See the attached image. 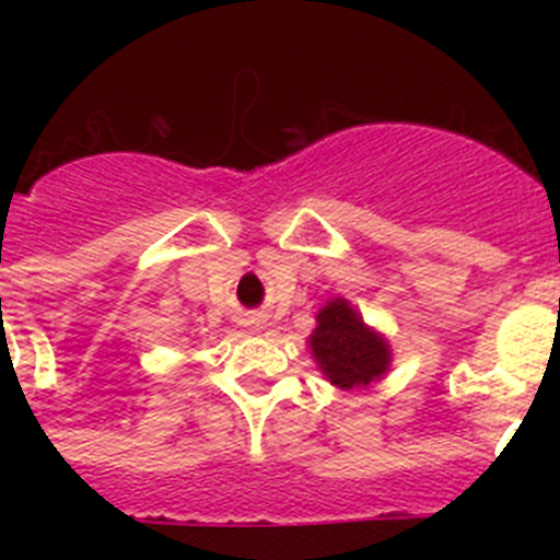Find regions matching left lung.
Here are the masks:
<instances>
[{
  "instance_id": "8db88e82",
  "label": "left lung",
  "mask_w": 560,
  "mask_h": 560,
  "mask_svg": "<svg viewBox=\"0 0 560 560\" xmlns=\"http://www.w3.org/2000/svg\"><path fill=\"white\" fill-rule=\"evenodd\" d=\"M308 350L325 381L339 389L370 387L393 368L387 336L364 323V316L345 296H334L316 311Z\"/></svg>"
}]
</instances>
